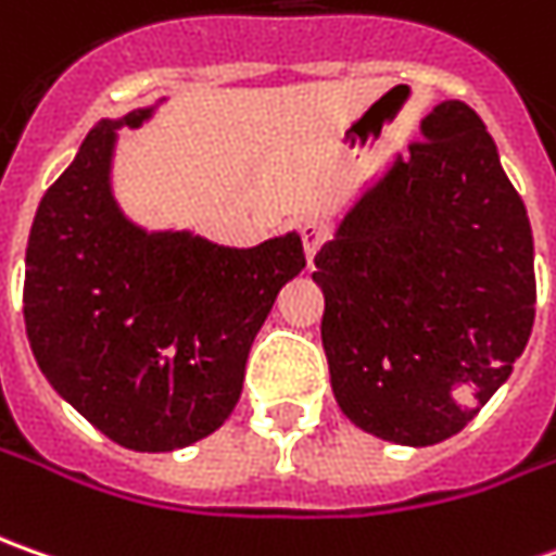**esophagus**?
Instances as JSON below:
<instances>
[{
  "label": "esophagus",
  "mask_w": 556,
  "mask_h": 556,
  "mask_svg": "<svg viewBox=\"0 0 556 556\" xmlns=\"http://www.w3.org/2000/svg\"><path fill=\"white\" fill-rule=\"evenodd\" d=\"M295 230H298V237H301V245H304L307 264H314V255L319 252V245L326 242V227H323V220L301 218L295 224Z\"/></svg>",
  "instance_id": "obj_1"
}]
</instances>
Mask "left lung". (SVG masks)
I'll return each mask as SVG.
<instances>
[{
  "label": "left lung",
  "mask_w": 556,
  "mask_h": 556,
  "mask_svg": "<svg viewBox=\"0 0 556 556\" xmlns=\"http://www.w3.org/2000/svg\"><path fill=\"white\" fill-rule=\"evenodd\" d=\"M323 351L341 412L372 437L458 433L523 354L535 319L527 205L483 119L440 101L316 252Z\"/></svg>",
  "instance_id": "8db88e82"
}]
</instances>
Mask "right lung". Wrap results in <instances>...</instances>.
<instances>
[{
    "instance_id": "obj_1",
    "label": "right lung",
    "mask_w": 556,
    "mask_h": 556,
    "mask_svg": "<svg viewBox=\"0 0 556 556\" xmlns=\"http://www.w3.org/2000/svg\"><path fill=\"white\" fill-rule=\"evenodd\" d=\"M156 106L101 119L36 208L24 323L54 391L113 443L172 452L230 418L252 341L304 267L295 230L230 249L147 230L113 197L116 131Z\"/></svg>"
}]
</instances>
